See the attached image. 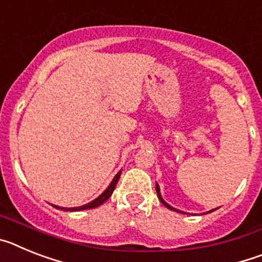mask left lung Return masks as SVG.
Segmentation results:
<instances>
[{
    "instance_id": "8db88e82",
    "label": "left lung",
    "mask_w": 262,
    "mask_h": 262,
    "mask_svg": "<svg viewBox=\"0 0 262 262\" xmlns=\"http://www.w3.org/2000/svg\"><path fill=\"white\" fill-rule=\"evenodd\" d=\"M156 191H157V196H159V200H160V201H161V203H163V205H164V206H166V207H168V209H170V210H174V211H178V210L173 209L172 206H169V205H168V203H166V202H165V201H164V200H163V196H161V194H160V187H159V185H157V184H156ZM211 211H214V210H211ZM211 211H210V212H211ZM178 212H181V211H178Z\"/></svg>"
}]
</instances>
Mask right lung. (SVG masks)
Masks as SVG:
<instances>
[{"label": "right lung", "instance_id": "1", "mask_svg": "<svg viewBox=\"0 0 262 262\" xmlns=\"http://www.w3.org/2000/svg\"><path fill=\"white\" fill-rule=\"evenodd\" d=\"M122 172V170H120ZM120 172L118 173L117 176L114 177V180L111 181V184L108 185V187L106 189L105 191H103L101 195L98 196V198H96L94 201H92L90 203H88V205H84V206H80V207H71V209H66V207H60L61 210H64V211H80V210H88V209H94V207H98V206L102 205L103 202H106V201L110 198V195L113 194V191H114L115 186H117L118 184V180H119L120 177ZM53 207H56V209H59V206H53Z\"/></svg>", "mask_w": 262, "mask_h": 262}]
</instances>
